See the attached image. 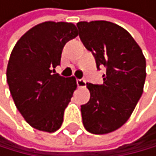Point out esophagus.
I'll return each instance as SVG.
<instances>
[{
	"instance_id": "obj_1",
	"label": "esophagus",
	"mask_w": 156,
	"mask_h": 156,
	"mask_svg": "<svg viewBox=\"0 0 156 156\" xmlns=\"http://www.w3.org/2000/svg\"><path fill=\"white\" fill-rule=\"evenodd\" d=\"M76 84H77V87L79 88H84L86 87V78H81V79H77L76 80Z\"/></svg>"
}]
</instances>
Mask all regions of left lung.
<instances>
[{"instance_id":"left-lung-1","label":"left lung","mask_w":156,"mask_h":156,"mask_svg":"<svg viewBox=\"0 0 156 156\" xmlns=\"http://www.w3.org/2000/svg\"><path fill=\"white\" fill-rule=\"evenodd\" d=\"M77 27L97 68L106 69L102 84H87L91 98L81 105L84 127L97 135L113 132L129 119L142 97L146 58L133 37L117 24L97 20L78 22Z\"/></svg>"}]
</instances>
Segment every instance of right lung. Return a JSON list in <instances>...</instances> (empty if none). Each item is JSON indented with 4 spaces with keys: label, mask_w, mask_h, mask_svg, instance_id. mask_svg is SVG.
<instances>
[{
    "label": "right lung",
    "mask_w": 156,
    "mask_h": 156,
    "mask_svg": "<svg viewBox=\"0 0 156 156\" xmlns=\"http://www.w3.org/2000/svg\"><path fill=\"white\" fill-rule=\"evenodd\" d=\"M72 23L47 21L31 28L11 51L6 69L11 97L33 128L52 133L62 124L63 113L76 89L74 77L55 73L68 41L77 37Z\"/></svg>",
    "instance_id": "right-lung-1"
}]
</instances>
